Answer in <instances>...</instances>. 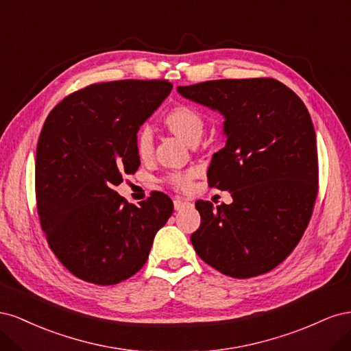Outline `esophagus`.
<instances>
[{
    "label": "esophagus",
    "instance_id": "1",
    "mask_svg": "<svg viewBox=\"0 0 351 351\" xmlns=\"http://www.w3.org/2000/svg\"><path fill=\"white\" fill-rule=\"evenodd\" d=\"M193 206V204H190L189 200H184V199H174V208L176 210H182L184 208H190Z\"/></svg>",
    "mask_w": 351,
    "mask_h": 351
}]
</instances>
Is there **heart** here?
<instances>
[{"instance_id": "heart-1", "label": "heart", "mask_w": 351, "mask_h": 351, "mask_svg": "<svg viewBox=\"0 0 351 351\" xmlns=\"http://www.w3.org/2000/svg\"><path fill=\"white\" fill-rule=\"evenodd\" d=\"M164 121L169 130L182 137V139H184L190 145L199 142L200 136L205 129L204 117H202L200 112L196 111L193 107H190V105L186 104H178L169 110L164 117ZM133 145L137 156H149L154 149V134L151 127L142 125L134 134ZM193 177L195 171H192V169H189V171H173L167 174L165 182L176 189L186 190L189 189L190 183H192Z\"/></svg>"}]
</instances>
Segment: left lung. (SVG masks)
<instances>
[{
  "instance_id": "left-lung-1",
  "label": "left lung",
  "mask_w": 351,
  "mask_h": 351,
  "mask_svg": "<svg viewBox=\"0 0 351 351\" xmlns=\"http://www.w3.org/2000/svg\"><path fill=\"white\" fill-rule=\"evenodd\" d=\"M184 98L226 117V146L212 156L208 184L232 204L197 200L190 236L199 258L232 278L267 274L303 237L317 196L316 134L309 111L271 77L208 80L178 86Z\"/></svg>"
}]
</instances>
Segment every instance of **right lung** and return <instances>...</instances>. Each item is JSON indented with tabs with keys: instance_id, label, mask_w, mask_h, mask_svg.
<instances>
[{
	"instance_id": "obj_1",
	"label": "right lung",
	"mask_w": 351,
	"mask_h": 351,
	"mask_svg": "<svg viewBox=\"0 0 351 351\" xmlns=\"http://www.w3.org/2000/svg\"><path fill=\"white\" fill-rule=\"evenodd\" d=\"M171 89L164 79L95 83L48 114L36 147L38 215L74 277L98 285L130 278L171 217L173 200L161 192L136 206L114 190L141 165L134 134Z\"/></svg>"
}]
</instances>
